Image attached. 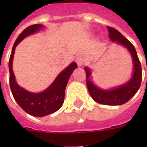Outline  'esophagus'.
Masks as SVG:
<instances>
[{"label": "esophagus", "instance_id": "1", "mask_svg": "<svg viewBox=\"0 0 147 147\" xmlns=\"http://www.w3.org/2000/svg\"><path fill=\"white\" fill-rule=\"evenodd\" d=\"M77 63H78V64H79V66L80 65H81V64H82V61H81V60L80 59H77Z\"/></svg>", "mask_w": 147, "mask_h": 147}]
</instances>
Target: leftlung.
<instances>
[{"label": "left lung", "mask_w": 147, "mask_h": 147, "mask_svg": "<svg viewBox=\"0 0 147 147\" xmlns=\"http://www.w3.org/2000/svg\"><path fill=\"white\" fill-rule=\"evenodd\" d=\"M107 28L109 38L113 42H117L125 46L131 53L134 64V73L132 78L126 84L118 88L110 90H104L94 86L89 80L90 71L87 67H86L85 70L86 74V86L91 98L98 103L105 105H123L128 102L139 89L142 82V67L136 49L131 42L113 27H107Z\"/></svg>", "instance_id": "obj_1"}]
</instances>
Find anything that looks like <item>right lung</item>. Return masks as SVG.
I'll return each instance as SVG.
<instances>
[{
  "mask_svg": "<svg viewBox=\"0 0 147 147\" xmlns=\"http://www.w3.org/2000/svg\"><path fill=\"white\" fill-rule=\"evenodd\" d=\"M42 27L40 24H34L27 27L16 39L9 58V84L12 95L18 105L27 113L34 117H45L61 108L64 103V92L68 80L72 71L77 67L76 63H71L58 75L57 79L48 89L39 94L28 92L18 85L12 71V60L15 49L24 38L36 32Z\"/></svg>",
  "mask_w": 147,
  "mask_h": 147,
  "instance_id": "obj_1",
  "label": "right lung"
}]
</instances>
